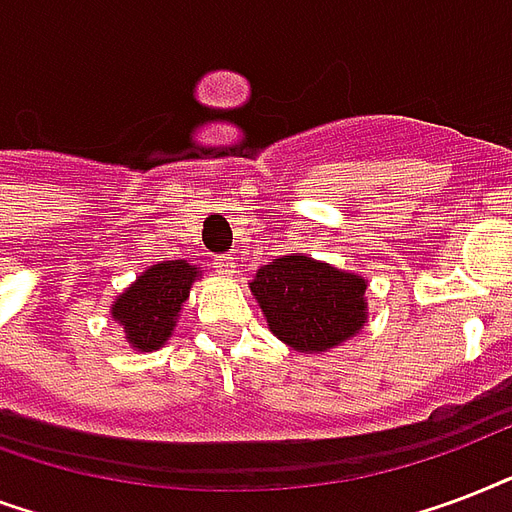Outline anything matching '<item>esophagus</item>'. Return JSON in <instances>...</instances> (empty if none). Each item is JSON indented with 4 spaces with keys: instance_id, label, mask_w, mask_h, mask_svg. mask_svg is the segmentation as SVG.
<instances>
[{
    "instance_id": "esophagus-1",
    "label": "esophagus",
    "mask_w": 512,
    "mask_h": 512,
    "mask_svg": "<svg viewBox=\"0 0 512 512\" xmlns=\"http://www.w3.org/2000/svg\"><path fill=\"white\" fill-rule=\"evenodd\" d=\"M216 267H219V272H224V275L235 272V256H232V253H224V256L216 259Z\"/></svg>"
}]
</instances>
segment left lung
<instances>
[{
	"label": "left lung",
	"mask_w": 512,
	"mask_h": 512,
	"mask_svg": "<svg viewBox=\"0 0 512 512\" xmlns=\"http://www.w3.org/2000/svg\"><path fill=\"white\" fill-rule=\"evenodd\" d=\"M253 299L269 331L304 355L342 347L368 323V280L304 253H285L256 272Z\"/></svg>",
	"instance_id": "left-lung-1"
}]
</instances>
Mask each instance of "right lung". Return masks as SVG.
<instances>
[{"label":"right lung","instance_id":"right-lung-1","mask_svg":"<svg viewBox=\"0 0 512 512\" xmlns=\"http://www.w3.org/2000/svg\"><path fill=\"white\" fill-rule=\"evenodd\" d=\"M200 275V264H189L186 259L160 261L144 269L112 301V318L125 331V342L136 352L165 347L176 331L192 283L200 280Z\"/></svg>","mask_w":512,"mask_h":512}]
</instances>
